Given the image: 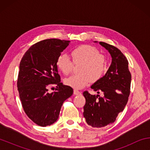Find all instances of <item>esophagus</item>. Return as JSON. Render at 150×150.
<instances>
[{
    "label": "esophagus",
    "instance_id": "esophagus-1",
    "mask_svg": "<svg viewBox=\"0 0 150 150\" xmlns=\"http://www.w3.org/2000/svg\"><path fill=\"white\" fill-rule=\"evenodd\" d=\"M73 93H74V95H81V94L80 91H79L77 90H75V89L73 91Z\"/></svg>",
    "mask_w": 150,
    "mask_h": 150
}]
</instances>
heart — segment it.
Here are the masks:
<instances>
[{"label": "heart", "instance_id": "heart-1", "mask_svg": "<svg viewBox=\"0 0 150 150\" xmlns=\"http://www.w3.org/2000/svg\"><path fill=\"white\" fill-rule=\"evenodd\" d=\"M99 51L90 45H82L71 52L73 62L80 63V74L73 75L66 78V85L75 89H81L92 82L100 80L106 69V62L104 55L99 54ZM57 67L64 75L71 72L73 63L69 57L62 54L58 57Z\"/></svg>", "mask_w": 150, "mask_h": 150}]
</instances>
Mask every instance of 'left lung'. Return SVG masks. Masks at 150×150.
I'll return each instance as SVG.
<instances>
[{
    "instance_id": "8db88e82",
    "label": "left lung",
    "mask_w": 150,
    "mask_h": 150,
    "mask_svg": "<svg viewBox=\"0 0 150 150\" xmlns=\"http://www.w3.org/2000/svg\"><path fill=\"white\" fill-rule=\"evenodd\" d=\"M99 44L110 53L112 62L105 75L91 87L98 94L103 92V97L87 91L83 93L86 100L83 116L88 125L93 128L105 127L116 120L128 102L131 83L128 62L120 50L105 42Z\"/></svg>"
}]
</instances>
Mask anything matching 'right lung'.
<instances>
[{
	"label": "right lung",
	"instance_id": "obj_1",
	"mask_svg": "<svg viewBox=\"0 0 150 150\" xmlns=\"http://www.w3.org/2000/svg\"><path fill=\"white\" fill-rule=\"evenodd\" d=\"M70 41L47 39L32 45L20 63L17 87L22 107L38 126L53 124L59 118L64 101L73 95V88L61 83L57 59ZM56 84L55 92L48 88Z\"/></svg>",
	"mask_w": 150,
	"mask_h": 150
}]
</instances>
